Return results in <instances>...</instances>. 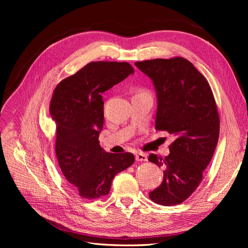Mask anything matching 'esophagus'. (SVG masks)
<instances>
[{"instance_id":"obj_1","label":"esophagus","mask_w":248,"mask_h":248,"mask_svg":"<svg viewBox=\"0 0 248 248\" xmlns=\"http://www.w3.org/2000/svg\"><path fill=\"white\" fill-rule=\"evenodd\" d=\"M147 159H148V157L144 153L139 152V153L136 154V160L137 161H147Z\"/></svg>"}]
</instances>
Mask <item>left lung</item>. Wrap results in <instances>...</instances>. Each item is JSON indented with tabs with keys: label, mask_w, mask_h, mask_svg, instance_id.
Wrapping results in <instances>:
<instances>
[{
	"label": "left lung",
	"mask_w": 248,
	"mask_h": 248,
	"mask_svg": "<svg viewBox=\"0 0 248 248\" xmlns=\"http://www.w3.org/2000/svg\"><path fill=\"white\" fill-rule=\"evenodd\" d=\"M152 80L157 97L155 129L172 134L170 154L149 161L162 168L161 184L149 197L163 206L178 205L198 188L219 137V117L207 79L184 58L137 62Z\"/></svg>",
	"instance_id": "left-lung-1"
}]
</instances>
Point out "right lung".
<instances>
[{
  "instance_id": "right-lung-1",
  "label": "right lung",
  "mask_w": 248,
  "mask_h": 248,
  "mask_svg": "<svg viewBox=\"0 0 248 248\" xmlns=\"http://www.w3.org/2000/svg\"><path fill=\"white\" fill-rule=\"evenodd\" d=\"M133 73L126 62H92L55 89L49 111L57 123L58 162L85 199L106 196L114 177L134 162L133 154L108 153L98 140L104 118L102 93Z\"/></svg>"
}]
</instances>
